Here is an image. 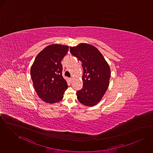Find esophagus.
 <instances>
[{
    "mask_svg": "<svg viewBox=\"0 0 153 153\" xmlns=\"http://www.w3.org/2000/svg\"><path fill=\"white\" fill-rule=\"evenodd\" d=\"M69 79V81L71 82L72 81V79H73V78H70Z\"/></svg>",
    "mask_w": 153,
    "mask_h": 153,
    "instance_id": "34e87169",
    "label": "esophagus"
}]
</instances>
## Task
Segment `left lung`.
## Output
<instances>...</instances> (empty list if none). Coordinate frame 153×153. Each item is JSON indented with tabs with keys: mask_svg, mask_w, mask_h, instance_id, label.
Masks as SVG:
<instances>
[{
	"mask_svg": "<svg viewBox=\"0 0 153 153\" xmlns=\"http://www.w3.org/2000/svg\"><path fill=\"white\" fill-rule=\"evenodd\" d=\"M70 52L82 63L83 87L77 91V98L85 106H95L101 100L109 86V65L93 45L81 43L70 47Z\"/></svg>",
	"mask_w": 153,
	"mask_h": 153,
	"instance_id": "1",
	"label": "left lung"
}]
</instances>
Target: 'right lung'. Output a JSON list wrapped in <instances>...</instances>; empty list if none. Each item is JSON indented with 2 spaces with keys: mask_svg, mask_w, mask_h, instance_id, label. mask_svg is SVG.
<instances>
[{
  "mask_svg": "<svg viewBox=\"0 0 153 153\" xmlns=\"http://www.w3.org/2000/svg\"><path fill=\"white\" fill-rule=\"evenodd\" d=\"M69 46L60 44L47 46L36 56L30 69L33 87L39 97L46 103L61 101L68 88L62 76L61 61Z\"/></svg>",
  "mask_w": 153,
  "mask_h": 153,
  "instance_id": "add662e5",
  "label": "right lung"
}]
</instances>
